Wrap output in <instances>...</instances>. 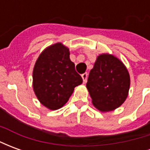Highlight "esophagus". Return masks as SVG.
<instances>
[{
    "mask_svg": "<svg viewBox=\"0 0 150 150\" xmlns=\"http://www.w3.org/2000/svg\"><path fill=\"white\" fill-rule=\"evenodd\" d=\"M81 76L82 79H83V83H85L87 82V79H88V73H83Z\"/></svg>",
    "mask_w": 150,
    "mask_h": 150,
    "instance_id": "obj_1",
    "label": "esophagus"
}]
</instances>
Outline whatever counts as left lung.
Segmentation results:
<instances>
[{"label": "left lung", "mask_w": 150, "mask_h": 150, "mask_svg": "<svg viewBox=\"0 0 150 150\" xmlns=\"http://www.w3.org/2000/svg\"><path fill=\"white\" fill-rule=\"evenodd\" d=\"M129 86V71L119 59L108 54L98 56L87 83L95 107L101 112L119 108L128 96Z\"/></svg>", "instance_id": "1"}]
</instances>
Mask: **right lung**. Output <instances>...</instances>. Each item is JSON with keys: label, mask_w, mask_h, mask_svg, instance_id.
<instances>
[{"label": "right lung", "mask_w": 150, "mask_h": 150, "mask_svg": "<svg viewBox=\"0 0 150 150\" xmlns=\"http://www.w3.org/2000/svg\"><path fill=\"white\" fill-rule=\"evenodd\" d=\"M83 83L70 59L67 46L58 42L41 53L33 71V88L40 103L57 110L68 101L74 88Z\"/></svg>", "instance_id": "obj_1"}]
</instances>
